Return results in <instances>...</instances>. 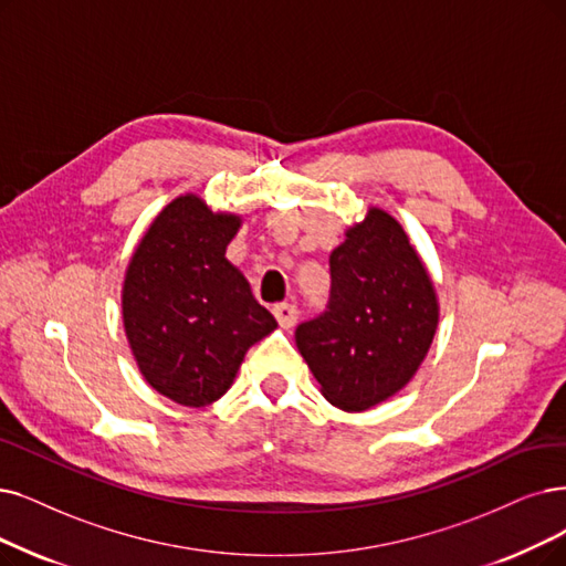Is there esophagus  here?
I'll return each instance as SVG.
<instances>
[{
  "mask_svg": "<svg viewBox=\"0 0 566 566\" xmlns=\"http://www.w3.org/2000/svg\"><path fill=\"white\" fill-rule=\"evenodd\" d=\"M274 315H276V321H279V325L281 327H292L297 323V318H300V311H297V306L295 304H276L274 308Z\"/></svg>",
  "mask_w": 566,
  "mask_h": 566,
  "instance_id": "34e87169",
  "label": "esophagus"
}]
</instances>
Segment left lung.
<instances>
[{"mask_svg":"<svg viewBox=\"0 0 566 566\" xmlns=\"http://www.w3.org/2000/svg\"><path fill=\"white\" fill-rule=\"evenodd\" d=\"M332 295L295 342L323 397L359 413L397 395L434 342L439 300L401 224L378 207L329 255Z\"/></svg>","mask_w":566,"mask_h":566,"instance_id":"8db88e82","label":"left lung"}]
</instances>
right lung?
I'll return each instance as SVG.
<instances>
[{
  "label": "right lung",
  "instance_id": "right-lung-1",
  "mask_svg": "<svg viewBox=\"0 0 566 566\" xmlns=\"http://www.w3.org/2000/svg\"><path fill=\"white\" fill-rule=\"evenodd\" d=\"M241 222L180 195L155 216L125 271L123 325L139 371L190 409L228 392L248 348L279 325L224 258Z\"/></svg>",
  "mask_w": 566,
  "mask_h": 566
}]
</instances>
